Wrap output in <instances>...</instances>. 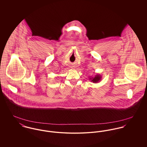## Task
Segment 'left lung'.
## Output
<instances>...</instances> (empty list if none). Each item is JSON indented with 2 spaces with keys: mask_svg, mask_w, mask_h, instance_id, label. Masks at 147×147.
<instances>
[{
  "mask_svg": "<svg viewBox=\"0 0 147 147\" xmlns=\"http://www.w3.org/2000/svg\"><path fill=\"white\" fill-rule=\"evenodd\" d=\"M89 80H90V82H92L94 83H99L101 80L102 76H101V75H100V74H96L94 77H89Z\"/></svg>",
  "mask_w": 147,
  "mask_h": 147,
  "instance_id": "left-lung-1",
  "label": "left lung"
}]
</instances>
